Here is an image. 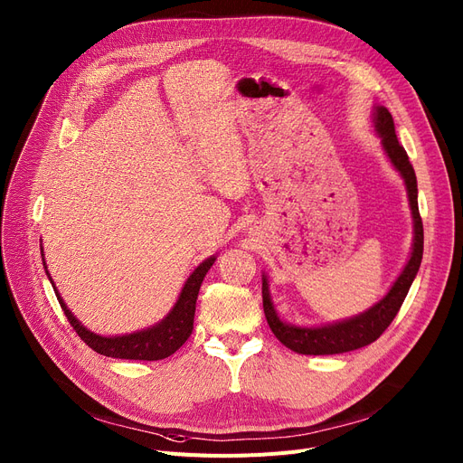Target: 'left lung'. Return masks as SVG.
<instances>
[{
  "label": "left lung",
  "instance_id": "8db88e82",
  "mask_svg": "<svg viewBox=\"0 0 463 463\" xmlns=\"http://www.w3.org/2000/svg\"><path fill=\"white\" fill-rule=\"evenodd\" d=\"M373 124H375L377 135L381 137V144L386 157L391 159V163L394 165V168L398 170L407 187L412 223H415L412 225L415 227L412 251L405 264V269L402 270V274L398 276L391 290L383 297V300H379L368 311L356 315L353 319L323 325V326L304 328V326L283 323L272 304L269 279H266V276H262V307H264L266 321H269V326L272 328L274 335L279 339V342L298 354H339V353H349V351L373 344L375 339L388 328V325L394 321L396 313L400 311L409 293L411 283L420 269L422 251H424V229H422V219L419 213V201H417L419 189H417L415 168H412V165L409 163L403 146L398 142L392 114L384 107H375Z\"/></svg>",
  "mask_w": 463,
  "mask_h": 463
}]
</instances>
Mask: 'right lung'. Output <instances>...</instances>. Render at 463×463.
<instances>
[{
    "label": "right lung",
    "mask_w": 463,
    "mask_h": 463,
    "mask_svg": "<svg viewBox=\"0 0 463 463\" xmlns=\"http://www.w3.org/2000/svg\"><path fill=\"white\" fill-rule=\"evenodd\" d=\"M41 255H43V251H41ZM213 260H215V255L208 257L206 260H203L197 266V269H194V272L187 278L175 307L170 309V313L161 323L146 328V330H138V332L126 334V335H114V337L93 334L86 326H82V323L69 311V307L61 300L48 270H46V274L54 287V293L60 300V306L65 313L67 321L80 335L82 342L88 347H91L95 353L112 356V358H124V360H161V358L175 354L191 335L193 319H194V304H197L199 288H201V283H203L206 272L210 270V266L213 264ZM43 264L46 269L44 259H43Z\"/></svg>",
    "instance_id": "add662e5"
}]
</instances>
